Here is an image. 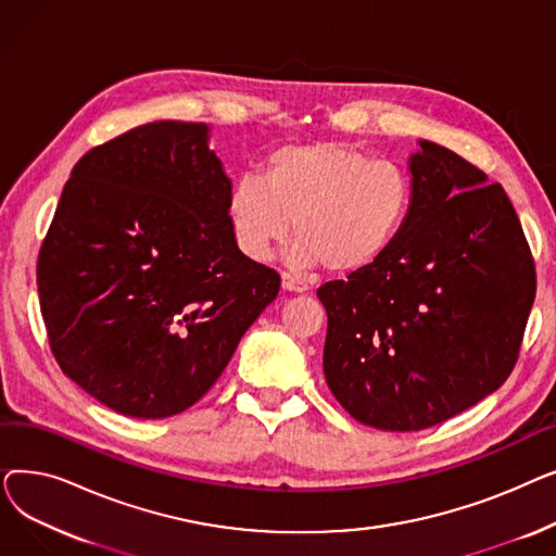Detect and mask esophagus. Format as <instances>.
Here are the masks:
<instances>
[{
	"mask_svg": "<svg viewBox=\"0 0 556 556\" xmlns=\"http://www.w3.org/2000/svg\"><path fill=\"white\" fill-rule=\"evenodd\" d=\"M281 286H283V290H290V293H306V290L311 288L306 279L295 277V275H290V273L281 275Z\"/></svg>",
	"mask_w": 556,
	"mask_h": 556,
	"instance_id": "obj_1",
	"label": "esophagus"
}]
</instances>
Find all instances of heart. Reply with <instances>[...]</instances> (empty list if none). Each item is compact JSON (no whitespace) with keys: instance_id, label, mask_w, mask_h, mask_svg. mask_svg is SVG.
I'll return each instance as SVG.
<instances>
[{"instance_id":"b5f03b06","label":"heart","mask_w":556,"mask_h":556,"mask_svg":"<svg viewBox=\"0 0 556 556\" xmlns=\"http://www.w3.org/2000/svg\"><path fill=\"white\" fill-rule=\"evenodd\" d=\"M410 207L407 175L344 141L283 146L263 164L261 178L243 175L227 195V218L245 256L266 261L293 220L290 263H325L333 275L363 273L381 261Z\"/></svg>"}]
</instances>
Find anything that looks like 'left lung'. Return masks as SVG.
<instances>
[{"mask_svg": "<svg viewBox=\"0 0 556 556\" xmlns=\"http://www.w3.org/2000/svg\"><path fill=\"white\" fill-rule=\"evenodd\" d=\"M407 170L413 207L390 252L317 288L329 390L356 421L392 432L442 424L498 390L536 295L501 185L428 139Z\"/></svg>", "mask_w": 556, "mask_h": 556, "instance_id": "obj_1", "label": "left lung"}]
</instances>
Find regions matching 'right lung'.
<instances>
[{"label": "right lung", "mask_w": 556, "mask_h": 556, "mask_svg": "<svg viewBox=\"0 0 556 556\" xmlns=\"http://www.w3.org/2000/svg\"><path fill=\"white\" fill-rule=\"evenodd\" d=\"M207 124L153 122L85 153L38 256L51 352L114 413L164 419L218 381L279 293L227 218Z\"/></svg>", "instance_id": "add662e5"}]
</instances>
